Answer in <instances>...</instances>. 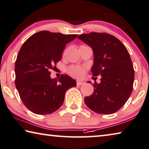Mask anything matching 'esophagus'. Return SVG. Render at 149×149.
Masks as SVG:
<instances>
[{
	"mask_svg": "<svg viewBox=\"0 0 149 149\" xmlns=\"http://www.w3.org/2000/svg\"><path fill=\"white\" fill-rule=\"evenodd\" d=\"M76 84H77V86H82V85H83L84 83V82H82V81H77V82H76Z\"/></svg>",
	"mask_w": 149,
	"mask_h": 149,
	"instance_id": "obj_1",
	"label": "esophagus"
}]
</instances>
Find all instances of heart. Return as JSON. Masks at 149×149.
<instances>
[{
  "instance_id": "obj_1",
  "label": "heart",
  "mask_w": 149,
  "mask_h": 149,
  "mask_svg": "<svg viewBox=\"0 0 149 149\" xmlns=\"http://www.w3.org/2000/svg\"><path fill=\"white\" fill-rule=\"evenodd\" d=\"M82 46H81L80 47ZM85 72H86V68L79 65H71L70 67L68 68V72L72 76L77 77V78H81L83 77Z\"/></svg>"
}]
</instances>
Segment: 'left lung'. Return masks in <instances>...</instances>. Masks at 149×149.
I'll list each match as a JSON object with an SVG mask.
<instances>
[{"label": "left lung", "instance_id": "1", "mask_svg": "<svg viewBox=\"0 0 149 149\" xmlns=\"http://www.w3.org/2000/svg\"><path fill=\"white\" fill-rule=\"evenodd\" d=\"M77 38L93 49L91 72L93 76H101L100 84H93V93L85 97V103L99 114L117 112L125 104L133 88L134 72L128 50L119 39L107 33L90 32Z\"/></svg>", "mask_w": 149, "mask_h": 149}]
</instances>
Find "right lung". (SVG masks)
<instances>
[{"mask_svg": "<svg viewBox=\"0 0 149 149\" xmlns=\"http://www.w3.org/2000/svg\"><path fill=\"white\" fill-rule=\"evenodd\" d=\"M77 34H63L47 30L35 33L24 42L15 62V86L26 107L38 115L58 109L65 93L76 81L68 75L50 77V69L61 60L66 44Z\"/></svg>", "mask_w": 149, "mask_h": 149, "instance_id": "obj_1", "label": "right lung"}]
</instances>
